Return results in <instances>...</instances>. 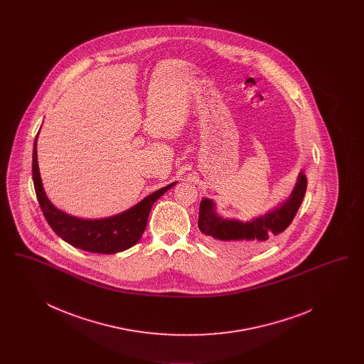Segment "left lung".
Wrapping results in <instances>:
<instances>
[{
    "label": "left lung",
    "mask_w": 364,
    "mask_h": 364,
    "mask_svg": "<svg viewBox=\"0 0 364 364\" xmlns=\"http://www.w3.org/2000/svg\"><path fill=\"white\" fill-rule=\"evenodd\" d=\"M306 190L307 177L300 172L294 191L285 202L264 215L245 223L223 218L215 211V203L203 198L199 206L198 226L208 240L229 252L245 254L262 250L291 225L303 202Z\"/></svg>",
    "instance_id": "1"
}]
</instances>
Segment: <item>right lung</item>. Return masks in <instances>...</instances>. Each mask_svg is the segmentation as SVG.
Here are the masks:
<instances>
[{
  "instance_id": "add662e5",
  "label": "right lung",
  "mask_w": 364,
  "mask_h": 364,
  "mask_svg": "<svg viewBox=\"0 0 364 364\" xmlns=\"http://www.w3.org/2000/svg\"><path fill=\"white\" fill-rule=\"evenodd\" d=\"M36 139L38 135L35 138L33 151V180L41 210L48 224L64 242L88 252L116 254L135 245L146 229L151 206L176 184L172 183L153 192L134 208H128L127 211L109 218L85 220L72 217L55 208L45 193L38 168Z\"/></svg>"
}]
</instances>
